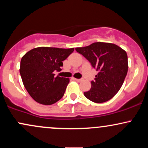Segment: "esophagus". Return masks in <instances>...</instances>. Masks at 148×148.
<instances>
[{
  "label": "esophagus",
  "mask_w": 148,
  "mask_h": 148,
  "mask_svg": "<svg viewBox=\"0 0 148 148\" xmlns=\"http://www.w3.org/2000/svg\"><path fill=\"white\" fill-rule=\"evenodd\" d=\"M74 80H75L76 81H77V82H80V81H82V79H74Z\"/></svg>",
  "instance_id": "1"
}]
</instances>
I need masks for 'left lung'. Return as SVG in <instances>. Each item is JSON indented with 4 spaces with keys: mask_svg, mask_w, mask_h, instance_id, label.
Wrapping results in <instances>:
<instances>
[{
    "mask_svg": "<svg viewBox=\"0 0 148 148\" xmlns=\"http://www.w3.org/2000/svg\"><path fill=\"white\" fill-rule=\"evenodd\" d=\"M75 49L98 71L91 81V88L84 92L85 97L95 103L113 98L123 86L128 71L126 51L114 44L99 42Z\"/></svg>",
    "mask_w": 148,
    "mask_h": 148,
    "instance_id": "8db88e82",
    "label": "left lung"
}]
</instances>
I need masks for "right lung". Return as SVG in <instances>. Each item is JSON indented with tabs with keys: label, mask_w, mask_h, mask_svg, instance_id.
<instances>
[{
	"label": "right lung",
	"mask_w": 148,
	"mask_h": 148,
	"mask_svg": "<svg viewBox=\"0 0 148 148\" xmlns=\"http://www.w3.org/2000/svg\"><path fill=\"white\" fill-rule=\"evenodd\" d=\"M74 49L37 47L27 52L20 64L23 86L33 99L44 105H51L62 97L69 82L67 78L55 76L62 61Z\"/></svg>",
	"instance_id": "1"
}]
</instances>
